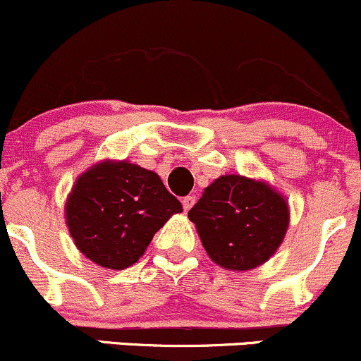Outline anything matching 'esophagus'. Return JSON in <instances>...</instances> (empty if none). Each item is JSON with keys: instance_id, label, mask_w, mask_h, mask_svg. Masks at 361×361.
Listing matches in <instances>:
<instances>
[{"instance_id": "34e87169", "label": "esophagus", "mask_w": 361, "mask_h": 361, "mask_svg": "<svg viewBox=\"0 0 361 361\" xmlns=\"http://www.w3.org/2000/svg\"><path fill=\"white\" fill-rule=\"evenodd\" d=\"M181 204H183V209H185V212H188L190 209L193 207V204H195V197H193V195H188V197H185V199L181 200Z\"/></svg>"}]
</instances>
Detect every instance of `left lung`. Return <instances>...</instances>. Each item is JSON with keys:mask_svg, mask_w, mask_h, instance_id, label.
Instances as JSON below:
<instances>
[{"mask_svg": "<svg viewBox=\"0 0 361 361\" xmlns=\"http://www.w3.org/2000/svg\"><path fill=\"white\" fill-rule=\"evenodd\" d=\"M188 217L214 264L245 272L267 262L281 247L290 205L265 180L223 174L204 190Z\"/></svg>", "mask_w": 361, "mask_h": 361, "instance_id": "left-lung-1", "label": "left lung"}]
</instances>
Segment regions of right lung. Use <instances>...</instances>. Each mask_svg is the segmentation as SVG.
Instances as JSON below:
<instances>
[{
    "instance_id": "obj_1",
    "label": "right lung",
    "mask_w": 361,
    "mask_h": 361,
    "mask_svg": "<svg viewBox=\"0 0 361 361\" xmlns=\"http://www.w3.org/2000/svg\"><path fill=\"white\" fill-rule=\"evenodd\" d=\"M178 212L183 207L159 174L126 159L90 166L65 202L75 247L94 264L113 271L135 264L154 235Z\"/></svg>"
}]
</instances>
